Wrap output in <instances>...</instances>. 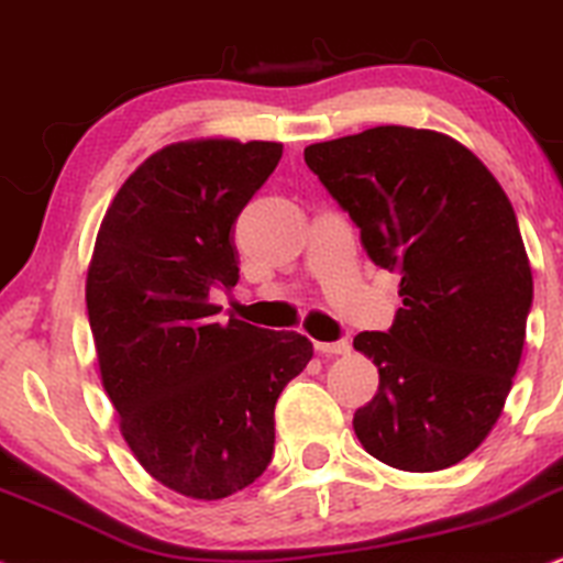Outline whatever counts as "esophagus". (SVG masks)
Returning <instances> with one entry per match:
<instances>
[{"mask_svg": "<svg viewBox=\"0 0 563 563\" xmlns=\"http://www.w3.org/2000/svg\"><path fill=\"white\" fill-rule=\"evenodd\" d=\"M316 350L321 355H347L350 353V342L340 340V342H316Z\"/></svg>", "mask_w": 563, "mask_h": 563, "instance_id": "34e87169", "label": "esophagus"}]
</instances>
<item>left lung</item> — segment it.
<instances>
[{
  "label": "left lung",
  "instance_id": "left-lung-1",
  "mask_svg": "<svg viewBox=\"0 0 563 563\" xmlns=\"http://www.w3.org/2000/svg\"><path fill=\"white\" fill-rule=\"evenodd\" d=\"M306 163L376 266L400 271L393 329L353 340L379 368V389L353 416L361 445L400 472L459 464L504 411L532 306L504 187L453 136L408 125L310 144Z\"/></svg>",
  "mask_w": 563,
  "mask_h": 563
}]
</instances>
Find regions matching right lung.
<instances>
[{
	"instance_id": "1",
	"label": "right lung",
	"mask_w": 563,
	"mask_h": 563,
	"mask_svg": "<svg viewBox=\"0 0 563 563\" xmlns=\"http://www.w3.org/2000/svg\"><path fill=\"white\" fill-rule=\"evenodd\" d=\"M279 142L200 136L152 152L99 223L86 310L99 376L131 453L191 500L266 472L274 408L313 345L297 332L218 323L210 289L240 282L231 227L282 161Z\"/></svg>"
}]
</instances>
